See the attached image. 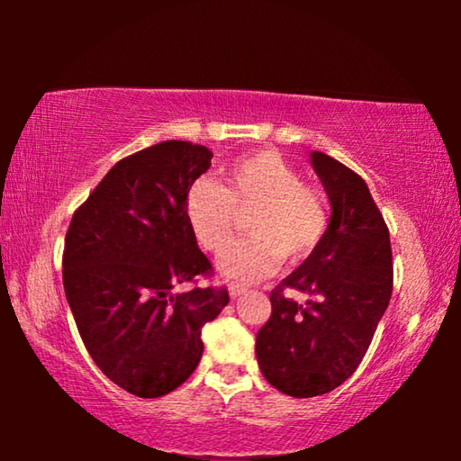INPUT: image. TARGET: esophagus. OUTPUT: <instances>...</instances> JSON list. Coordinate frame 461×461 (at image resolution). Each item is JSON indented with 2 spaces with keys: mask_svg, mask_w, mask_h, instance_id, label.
<instances>
[{
  "mask_svg": "<svg viewBox=\"0 0 461 461\" xmlns=\"http://www.w3.org/2000/svg\"><path fill=\"white\" fill-rule=\"evenodd\" d=\"M245 292H248V289H245L243 285H239V283H230V285H229L230 298H239V295H243Z\"/></svg>",
  "mask_w": 461,
  "mask_h": 461,
  "instance_id": "esophagus-1",
  "label": "esophagus"
}]
</instances>
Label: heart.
I'll use <instances>...</instances> for the list:
<instances>
[{
	"mask_svg": "<svg viewBox=\"0 0 461 461\" xmlns=\"http://www.w3.org/2000/svg\"><path fill=\"white\" fill-rule=\"evenodd\" d=\"M186 220L199 245L223 254L236 236L239 215L252 213V239L220 260L226 276L258 281L287 262L314 254L327 235L331 207L319 186L302 182V174L275 150L239 157L224 172V185L201 178L185 201Z\"/></svg>",
	"mask_w": 461,
	"mask_h": 461,
	"instance_id": "obj_1",
	"label": "heart"
}]
</instances>
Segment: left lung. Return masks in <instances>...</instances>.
I'll return each instance as SVG.
<instances>
[{
  "label": "left lung",
  "mask_w": 461,
  "mask_h": 461,
  "mask_svg": "<svg viewBox=\"0 0 461 461\" xmlns=\"http://www.w3.org/2000/svg\"><path fill=\"white\" fill-rule=\"evenodd\" d=\"M312 167L331 201L327 235L273 292L256 355L270 386L295 399L331 393L355 374L393 295L390 232L367 185L325 153ZM308 293L304 307L285 292Z\"/></svg>",
  "instance_id": "1"
}]
</instances>
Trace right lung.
<instances>
[{"label": "right lung", "instance_id": "obj_1", "mask_svg": "<svg viewBox=\"0 0 461 461\" xmlns=\"http://www.w3.org/2000/svg\"><path fill=\"white\" fill-rule=\"evenodd\" d=\"M203 144L166 140L123 157L75 210L62 285L79 336L100 371L140 399L185 384L203 355L201 330L229 304L210 279L185 201L212 166Z\"/></svg>", "mask_w": 461, "mask_h": 461}]
</instances>
